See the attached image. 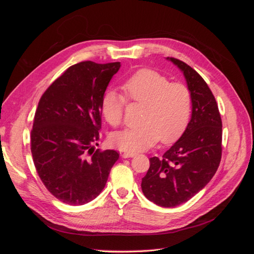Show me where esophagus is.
Masks as SVG:
<instances>
[{
    "mask_svg": "<svg viewBox=\"0 0 254 254\" xmlns=\"http://www.w3.org/2000/svg\"><path fill=\"white\" fill-rule=\"evenodd\" d=\"M137 153L134 151H126L124 153H122V157L123 158H132V157H135Z\"/></svg>",
    "mask_w": 254,
    "mask_h": 254,
    "instance_id": "34e87169",
    "label": "esophagus"
}]
</instances>
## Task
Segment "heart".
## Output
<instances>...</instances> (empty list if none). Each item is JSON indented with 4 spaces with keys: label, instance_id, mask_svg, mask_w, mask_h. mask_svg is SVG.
Listing matches in <instances>:
<instances>
[{
    "label": "heart",
    "instance_id": "b5f03b06",
    "mask_svg": "<svg viewBox=\"0 0 254 254\" xmlns=\"http://www.w3.org/2000/svg\"><path fill=\"white\" fill-rule=\"evenodd\" d=\"M125 97L117 91H107L102 98L101 111L113 127L122 124L127 99L143 104L141 124L129 127L111 137L122 150L140 151L161 140L176 141L188 127L191 113V93L187 84L171 82L166 76L142 68L123 83Z\"/></svg>",
    "mask_w": 254,
    "mask_h": 254
}]
</instances>
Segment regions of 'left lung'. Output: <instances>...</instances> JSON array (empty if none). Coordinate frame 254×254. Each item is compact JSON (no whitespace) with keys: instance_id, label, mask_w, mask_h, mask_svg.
Returning a JSON list of instances; mask_svg holds the SVG:
<instances>
[{"instance_id":"obj_1","label":"left lung","mask_w":254,"mask_h":254,"mask_svg":"<svg viewBox=\"0 0 254 254\" xmlns=\"http://www.w3.org/2000/svg\"><path fill=\"white\" fill-rule=\"evenodd\" d=\"M167 59L186 76L193 101L191 119L182 136L162 157L149 159L141 187L148 200L175 207L194 197L216 173L221 160L222 123L216 99L201 76L179 59Z\"/></svg>"}]
</instances>
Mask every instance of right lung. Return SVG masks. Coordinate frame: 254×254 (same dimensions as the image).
Masks as SVG:
<instances>
[{
    "label": "right lung",
    "mask_w": 254,
    "mask_h": 254,
    "mask_svg": "<svg viewBox=\"0 0 254 254\" xmlns=\"http://www.w3.org/2000/svg\"><path fill=\"white\" fill-rule=\"evenodd\" d=\"M120 63L81 61L67 67L42 94L30 132V150L44 187L58 200L81 205L106 186L120 153L94 149L101 103Z\"/></svg>",
    "instance_id": "obj_1"
}]
</instances>
